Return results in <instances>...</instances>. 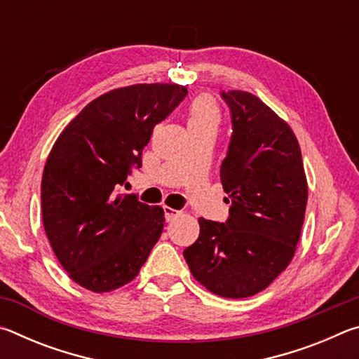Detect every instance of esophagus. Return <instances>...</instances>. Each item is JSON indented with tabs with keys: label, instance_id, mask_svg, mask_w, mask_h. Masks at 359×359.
<instances>
[{
	"label": "esophagus",
	"instance_id": "esophagus-1",
	"mask_svg": "<svg viewBox=\"0 0 359 359\" xmlns=\"http://www.w3.org/2000/svg\"><path fill=\"white\" fill-rule=\"evenodd\" d=\"M165 218H166V222H172L175 217H179L180 215V212L179 210H175V209H172V208H168V205H165Z\"/></svg>",
	"mask_w": 359,
	"mask_h": 359
}]
</instances>
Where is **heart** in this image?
<instances>
[{
	"label": "heart",
	"instance_id": "b5f03b06",
	"mask_svg": "<svg viewBox=\"0 0 359 359\" xmlns=\"http://www.w3.org/2000/svg\"><path fill=\"white\" fill-rule=\"evenodd\" d=\"M222 112L217 101L209 95H201L188 106V130H215L220 126Z\"/></svg>",
	"mask_w": 359,
	"mask_h": 359
}]
</instances>
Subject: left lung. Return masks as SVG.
I'll return each mask as SVG.
<instances>
[{"label": "left lung", "instance_id": "obj_1", "mask_svg": "<svg viewBox=\"0 0 359 359\" xmlns=\"http://www.w3.org/2000/svg\"><path fill=\"white\" fill-rule=\"evenodd\" d=\"M233 136L220 168L226 223L199 218V238L184 250L193 277L222 297L259 293L287 269L301 236L307 179L299 142L258 96L222 92Z\"/></svg>", "mask_w": 359, "mask_h": 359}]
</instances>
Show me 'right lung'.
Returning a JSON list of instances; mask_svg holds the SVG:
<instances>
[{
  "label": "right lung",
  "mask_w": 359,
  "mask_h": 359,
  "mask_svg": "<svg viewBox=\"0 0 359 359\" xmlns=\"http://www.w3.org/2000/svg\"><path fill=\"white\" fill-rule=\"evenodd\" d=\"M177 83H137L88 102L53 144L41 184L42 222L60 264L93 293L135 278L165 226V210L118 194L155 125L187 96Z\"/></svg>",
  "instance_id": "right-lung-1"
}]
</instances>
